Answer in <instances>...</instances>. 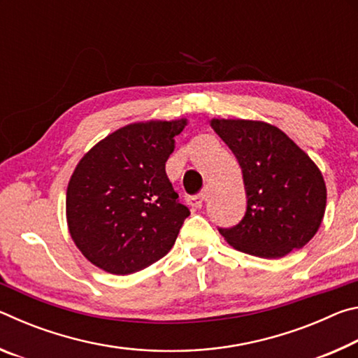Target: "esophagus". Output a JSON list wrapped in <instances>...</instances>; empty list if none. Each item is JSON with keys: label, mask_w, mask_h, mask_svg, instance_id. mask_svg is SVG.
<instances>
[{"label": "esophagus", "mask_w": 358, "mask_h": 358, "mask_svg": "<svg viewBox=\"0 0 358 358\" xmlns=\"http://www.w3.org/2000/svg\"><path fill=\"white\" fill-rule=\"evenodd\" d=\"M205 201H207V196H205V192L197 194V196L187 197V203L192 205V207H196V208H201L202 205L205 203Z\"/></svg>", "instance_id": "obj_1"}]
</instances>
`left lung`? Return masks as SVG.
Instances as JSON below:
<instances>
[{"label":"left lung","mask_w":358,"mask_h":358,"mask_svg":"<svg viewBox=\"0 0 358 358\" xmlns=\"http://www.w3.org/2000/svg\"><path fill=\"white\" fill-rule=\"evenodd\" d=\"M243 173L246 211L220 234L235 250L280 259L310 241L322 222L327 189L322 173L281 129L264 121L211 120Z\"/></svg>","instance_id":"obj_1"}]
</instances>
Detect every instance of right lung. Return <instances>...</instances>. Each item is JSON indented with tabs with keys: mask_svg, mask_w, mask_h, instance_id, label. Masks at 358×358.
I'll return each mask as SVG.
<instances>
[{
	"mask_svg": "<svg viewBox=\"0 0 358 358\" xmlns=\"http://www.w3.org/2000/svg\"><path fill=\"white\" fill-rule=\"evenodd\" d=\"M186 120L124 126L88 151L72 173L66 216L90 262L129 275L171 251L189 208L166 173Z\"/></svg>",
	"mask_w": 358,
	"mask_h": 358,
	"instance_id": "add662e5",
	"label": "right lung"
}]
</instances>
